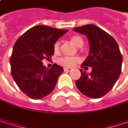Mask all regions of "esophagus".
<instances>
[{
	"instance_id": "34e87169",
	"label": "esophagus",
	"mask_w": 128,
	"mask_h": 128,
	"mask_svg": "<svg viewBox=\"0 0 128 128\" xmlns=\"http://www.w3.org/2000/svg\"><path fill=\"white\" fill-rule=\"evenodd\" d=\"M64 72H70V71H72V68H66V67H65L64 69Z\"/></svg>"
}]
</instances>
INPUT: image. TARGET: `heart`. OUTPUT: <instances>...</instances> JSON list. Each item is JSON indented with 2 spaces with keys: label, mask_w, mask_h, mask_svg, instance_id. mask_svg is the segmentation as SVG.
Listing matches in <instances>:
<instances>
[{
  "label": "heart",
  "mask_w": 128,
  "mask_h": 128,
  "mask_svg": "<svg viewBox=\"0 0 128 128\" xmlns=\"http://www.w3.org/2000/svg\"><path fill=\"white\" fill-rule=\"evenodd\" d=\"M71 42L76 46L81 47L84 44L83 38L79 36H72L70 38ZM60 50V43L58 41L56 42L53 45V50L55 52H58ZM80 62V58L78 57H61L58 59V63L66 67H72L76 63Z\"/></svg>",
  "instance_id": "1"
}]
</instances>
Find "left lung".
Here are the masks:
<instances>
[{
  "label": "left lung",
  "mask_w": 128,
  "mask_h": 128,
  "mask_svg": "<svg viewBox=\"0 0 128 128\" xmlns=\"http://www.w3.org/2000/svg\"><path fill=\"white\" fill-rule=\"evenodd\" d=\"M73 30L85 35L89 40V56L82 67L92 66L89 74L80 70L82 75L76 84L86 96L101 98L113 88L121 74L122 56L118 45L110 35L96 25H84Z\"/></svg>",
  "instance_id": "8db88e82"
}]
</instances>
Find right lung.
<instances>
[{
    "mask_svg": "<svg viewBox=\"0 0 128 128\" xmlns=\"http://www.w3.org/2000/svg\"><path fill=\"white\" fill-rule=\"evenodd\" d=\"M67 31L38 25L15 42L10 58L11 73L18 87L30 98H42L55 88L64 69L56 64L47 69L42 60L51 58L54 44Z\"/></svg>",
    "mask_w": 128,
    "mask_h": 128,
    "instance_id": "obj_1",
    "label": "right lung"
}]
</instances>
